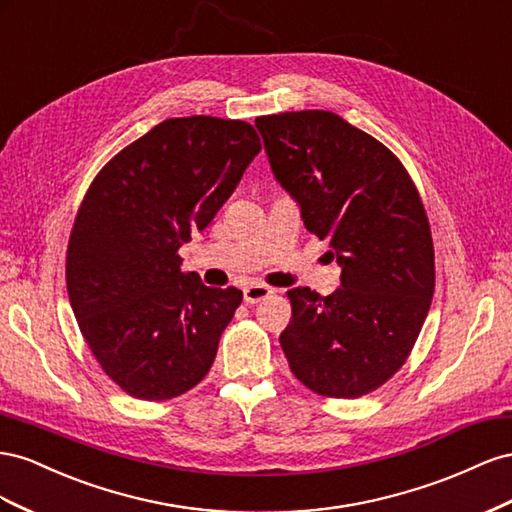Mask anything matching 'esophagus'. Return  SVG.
<instances>
[{
	"label": "esophagus",
	"instance_id": "obj_1",
	"mask_svg": "<svg viewBox=\"0 0 512 512\" xmlns=\"http://www.w3.org/2000/svg\"><path fill=\"white\" fill-rule=\"evenodd\" d=\"M268 296H272V287H268V285L253 283V285L244 287V302L246 304H257L259 300H264Z\"/></svg>",
	"mask_w": 512,
	"mask_h": 512
}]
</instances>
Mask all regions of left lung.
Returning <instances> with one entry per match:
<instances>
[{
  "instance_id": "left-lung-1",
  "label": "left lung",
  "mask_w": 512,
  "mask_h": 512,
  "mask_svg": "<svg viewBox=\"0 0 512 512\" xmlns=\"http://www.w3.org/2000/svg\"><path fill=\"white\" fill-rule=\"evenodd\" d=\"M270 167L300 203L304 227L328 240L341 287L287 291L281 347L321 397L358 399L397 373L435 289V253L418 188L384 143L332 111L257 118Z\"/></svg>"
}]
</instances>
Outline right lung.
Here are the masks:
<instances>
[{
  "label": "right lung",
  "instance_id": "right-lung-1",
  "mask_svg": "<svg viewBox=\"0 0 512 512\" xmlns=\"http://www.w3.org/2000/svg\"><path fill=\"white\" fill-rule=\"evenodd\" d=\"M259 150L248 122L171 118L87 188L66 251L68 298L102 371L130 397H180L210 371L242 291L206 287L182 272L178 251L210 225Z\"/></svg>",
  "mask_w": 512,
  "mask_h": 512
}]
</instances>
